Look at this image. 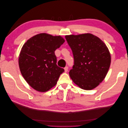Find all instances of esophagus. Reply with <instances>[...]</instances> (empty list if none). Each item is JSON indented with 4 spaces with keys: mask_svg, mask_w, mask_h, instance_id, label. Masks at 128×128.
Returning a JSON list of instances; mask_svg holds the SVG:
<instances>
[{
    "mask_svg": "<svg viewBox=\"0 0 128 128\" xmlns=\"http://www.w3.org/2000/svg\"><path fill=\"white\" fill-rule=\"evenodd\" d=\"M64 72H68V66H66L65 68H64Z\"/></svg>",
    "mask_w": 128,
    "mask_h": 128,
    "instance_id": "esophagus-1",
    "label": "esophagus"
}]
</instances>
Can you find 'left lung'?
Instances as JSON below:
<instances>
[{
  "label": "left lung",
  "instance_id": "1",
  "mask_svg": "<svg viewBox=\"0 0 128 128\" xmlns=\"http://www.w3.org/2000/svg\"><path fill=\"white\" fill-rule=\"evenodd\" d=\"M72 50L74 64L69 75L82 89L95 88L106 78L111 57L107 46L99 37L91 33L65 36Z\"/></svg>",
  "mask_w": 128,
  "mask_h": 128
}]
</instances>
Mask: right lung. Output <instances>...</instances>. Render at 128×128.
Returning <instances> with one entry per match:
<instances>
[{"mask_svg":"<svg viewBox=\"0 0 128 128\" xmlns=\"http://www.w3.org/2000/svg\"><path fill=\"white\" fill-rule=\"evenodd\" d=\"M60 36L40 33L23 45L18 56V65L28 84L37 91L45 92L56 85L64 69L56 65L55 50L64 42Z\"/></svg>","mask_w":128,"mask_h":128,"instance_id":"right-lung-1","label":"right lung"}]
</instances>
